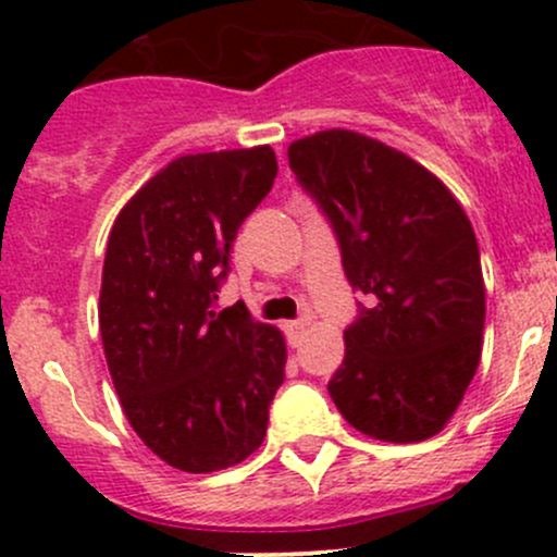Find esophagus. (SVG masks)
<instances>
[{
  "instance_id": "esophagus-1",
  "label": "esophagus",
  "mask_w": 557,
  "mask_h": 557,
  "mask_svg": "<svg viewBox=\"0 0 557 557\" xmlns=\"http://www.w3.org/2000/svg\"><path fill=\"white\" fill-rule=\"evenodd\" d=\"M285 329V334H288V342L290 345H299L301 342V336H305V331H307V320H288V323L283 325Z\"/></svg>"
}]
</instances>
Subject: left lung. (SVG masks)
Here are the masks:
<instances>
[{"label":"left lung","mask_w":557,"mask_h":557,"mask_svg":"<svg viewBox=\"0 0 557 557\" xmlns=\"http://www.w3.org/2000/svg\"><path fill=\"white\" fill-rule=\"evenodd\" d=\"M288 161L329 215L350 285L372 299L345 329L336 409L372 440H431L482 356L485 283L463 207L423 164L350 128L296 139Z\"/></svg>","instance_id":"1"}]
</instances>
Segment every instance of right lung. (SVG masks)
<instances>
[{
	"mask_svg": "<svg viewBox=\"0 0 557 557\" xmlns=\"http://www.w3.org/2000/svg\"><path fill=\"white\" fill-rule=\"evenodd\" d=\"M274 177L269 145L180 156L112 223L99 290L107 367L132 429L180 471L256 453L285 380L280 329L243 305L212 310L239 226Z\"/></svg>",
	"mask_w": 557,
	"mask_h": 557,
	"instance_id": "add662e5",
	"label": "right lung"
}]
</instances>
